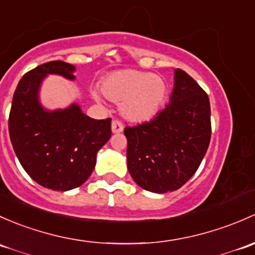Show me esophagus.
<instances>
[{
	"mask_svg": "<svg viewBox=\"0 0 255 255\" xmlns=\"http://www.w3.org/2000/svg\"><path fill=\"white\" fill-rule=\"evenodd\" d=\"M123 130H124V125H123V123L120 122V120H113V123H112L113 132L119 133V132H122Z\"/></svg>",
	"mask_w": 255,
	"mask_h": 255,
	"instance_id": "obj_1",
	"label": "esophagus"
}]
</instances>
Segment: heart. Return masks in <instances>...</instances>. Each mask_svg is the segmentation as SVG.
<instances>
[{"instance_id":"1","label":"heart","mask_w":255,"mask_h":255,"mask_svg":"<svg viewBox=\"0 0 255 255\" xmlns=\"http://www.w3.org/2000/svg\"><path fill=\"white\" fill-rule=\"evenodd\" d=\"M101 88L107 98L122 103L123 115L132 122L151 119L161 110L168 97L164 78L138 70L110 73L103 78Z\"/></svg>"}]
</instances>
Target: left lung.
<instances>
[{"label":"left lung","mask_w":255,"mask_h":255,"mask_svg":"<svg viewBox=\"0 0 255 255\" xmlns=\"http://www.w3.org/2000/svg\"><path fill=\"white\" fill-rule=\"evenodd\" d=\"M170 103L149 122L124 130L128 169L152 193L179 189L195 174L211 138L206 92L185 71H174Z\"/></svg>","instance_id":"8db88e82"}]
</instances>
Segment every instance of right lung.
<instances>
[{"label":"right lung","instance_id":"right-lung-1","mask_svg":"<svg viewBox=\"0 0 255 255\" xmlns=\"http://www.w3.org/2000/svg\"><path fill=\"white\" fill-rule=\"evenodd\" d=\"M75 67L50 61L20 78L12 99L8 130L13 149L33 180L44 188L66 191L82 185L96 167L97 152L112 136V119L96 120L72 104L46 112L38 91L48 73L73 80Z\"/></svg>","mask_w":255,"mask_h":255}]
</instances>
